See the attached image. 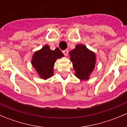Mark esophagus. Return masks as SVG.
<instances>
[{
	"instance_id": "esophagus-1",
	"label": "esophagus",
	"mask_w": 127,
	"mask_h": 127,
	"mask_svg": "<svg viewBox=\"0 0 127 127\" xmlns=\"http://www.w3.org/2000/svg\"><path fill=\"white\" fill-rule=\"evenodd\" d=\"M63 53L65 56H67L68 54V50H65L63 51Z\"/></svg>"
}]
</instances>
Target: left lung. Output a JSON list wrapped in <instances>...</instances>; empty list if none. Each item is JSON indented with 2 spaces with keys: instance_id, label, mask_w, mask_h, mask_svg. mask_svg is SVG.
Returning a JSON list of instances; mask_svg holds the SVG:
<instances>
[{
  "instance_id": "left-lung-1",
  "label": "left lung",
  "mask_w": 127,
  "mask_h": 127,
  "mask_svg": "<svg viewBox=\"0 0 127 127\" xmlns=\"http://www.w3.org/2000/svg\"><path fill=\"white\" fill-rule=\"evenodd\" d=\"M70 60L75 71V76L82 80L89 79V76L94 69L96 55L82 44L77 45L69 52Z\"/></svg>"
}]
</instances>
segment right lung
I'll return each instance as SVG.
<instances>
[{"mask_svg":"<svg viewBox=\"0 0 127 127\" xmlns=\"http://www.w3.org/2000/svg\"><path fill=\"white\" fill-rule=\"evenodd\" d=\"M63 56L64 55L58 48L52 50L49 45H45L34 53L31 63L40 77L46 80L53 75V67L56 60Z\"/></svg>","mask_w":127,"mask_h":127,"instance_id":"obj_1","label":"right lung"}]
</instances>
